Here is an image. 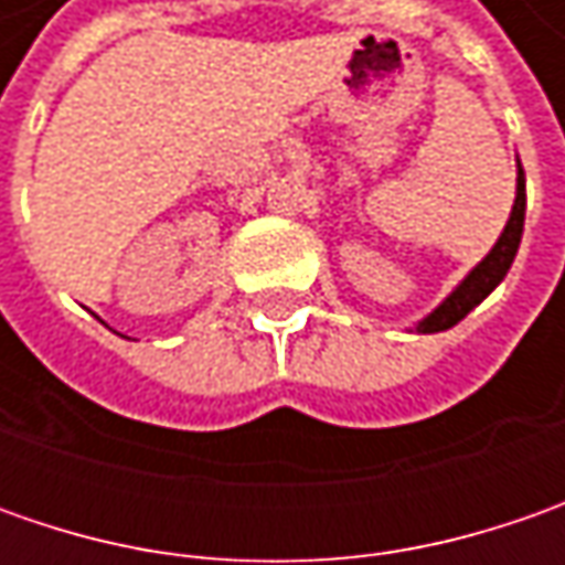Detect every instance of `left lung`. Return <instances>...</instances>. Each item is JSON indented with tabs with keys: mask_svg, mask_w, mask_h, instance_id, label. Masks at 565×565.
<instances>
[{
	"mask_svg": "<svg viewBox=\"0 0 565 565\" xmlns=\"http://www.w3.org/2000/svg\"><path fill=\"white\" fill-rule=\"evenodd\" d=\"M522 226H525V172H522V166H519L515 204H512L510 223H507V228H503L500 242L493 245V250H490L488 257H484L475 270L468 273L466 282H462L456 292L449 295L434 315L424 320L422 327H418L422 333H440V330L456 327V323H459L471 308H478V305H481V301H484V298L500 286V279H503L507 270L512 267V257H515L519 242H522Z\"/></svg>",
	"mask_w": 565,
	"mask_h": 565,
	"instance_id": "8db88e82",
	"label": "left lung"
}]
</instances>
